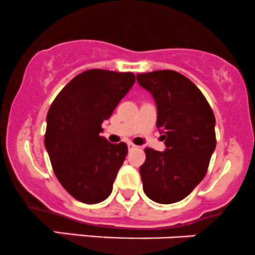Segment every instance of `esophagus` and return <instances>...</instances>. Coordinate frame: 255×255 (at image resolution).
<instances>
[{
  "instance_id": "esophagus-1",
  "label": "esophagus",
  "mask_w": 255,
  "mask_h": 255,
  "mask_svg": "<svg viewBox=\"0 0 255 255\" xmlns=\"http://www.w3.org/2000/svg\"><path fill=\"white\" fill-rule=\"evenodd\" d=\"M128 149H132V148H136V145H133L132 142H128Z\"/></svg>"
}]
</instances>
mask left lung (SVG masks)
Wrapping results in <instances>:
<instances>
[{
  "mask_svg": "<svg viewBox=\"0 0 255 255\" xmlns=\"http://www.w3.org/2000/svg\"><path fill=\"white\" fill-rule=\"evenodd\" d=\"M153 97L166 151L146 148L140 167L143 191L158 204L183 200L205 177L216 147L215 115L201 91L172 70L136 75Z\"/></svg>",
  "mask_w": 255,
  "mask_h": 255,
  "instance_id": "1",
  "label": "left lung"
}]
</instances>
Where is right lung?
Masks as SVG:
<instances>
[{
	"label": "right lung",
	"instance_id": "add662e5",
	"mask_svg": "<svg viewBox=\"0 0 255 255\" xmlns=\"http://www.w3.org/2000/svg\"><path fill=\"white\" fill-rule=\"evenodd\" d=\"M133 83L132 72L87 70L72 78L50 107L46 151L59 182L81 203H101L112 193L128 146L101 136L102 123Z\"/></svg>",
	"mask_w": 255,
	"mask_h": 255
}]
</instances>
